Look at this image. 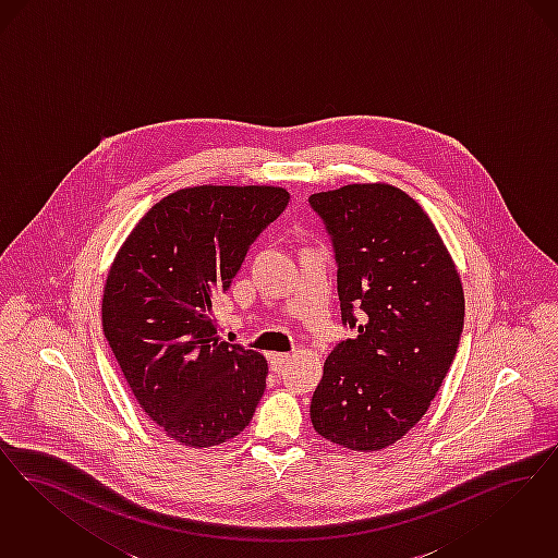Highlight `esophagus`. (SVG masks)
I'll list each match as a JSON object with an SVG mask.
<instances>
[{"mask_svg": "<svg viewBox=\"0 0 558 558\" xmlns=\"http://www.w3.org/2000/svg\"><path fill=\"white\" fill-rule=\"evenodd\" d=\"M268 361H270L275 371H279L281 366H286V364L290 363L291 356L290 354H283V352H275V354L268 356Z\"/></svg>", "mask_w": 558, "mask_h": 558, "instance_id": "obj_1", "label": "esophagus"}]
</instances>
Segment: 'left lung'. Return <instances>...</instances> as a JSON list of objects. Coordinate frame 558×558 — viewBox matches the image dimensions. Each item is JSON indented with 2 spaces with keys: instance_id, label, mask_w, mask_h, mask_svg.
I'll return each mask as SVG.
<instances>
[{
  "instance_id": "left-lung-1",
  "label": "left lung",
  "mask_w": 558,
  "mask_h": 558,
  "mask_svg": "<svg viewBox=\"0 0 558 558\" xmlns=\"http://www.w3.org/2000/svg\"><path fill=\"white\" fill-rule=\"evenodd\" d=\"M338 265L341 340L311 402L318 436L373 452L427 412L454 361L464 295L434 222L411 195L384 183L308 197Z\"/></svg>"
}]
</instances>
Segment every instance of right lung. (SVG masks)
<instances>
[{
	"instance_id": "add662e5",
	"label": "right lung",
	"mask_w": 558,
	"mask_h": 558,
	"mask_svg": "<svg viewBox=\"0 0 558 558\" xmlns=\"http://www.w3.org/2000/svg\"><path fill=\"white\" fill-rule=\"evenodd\" d=\"M288 202L267 185L179 190L149 208L108 272L104 336L147 416L185 446L240 436L265 393V356L218 340L215 304Z\"/></svg>"
}]
</instances>
